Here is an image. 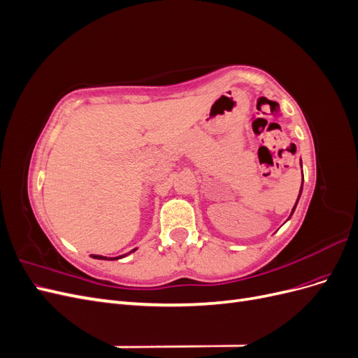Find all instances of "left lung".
I'll return each instance as SVG.
<instances>
[{
	"label": "left lung",
	"mask_w": 358,
	"mask_h": 358,
	"mask_svg": "<svg viewBox=\"0 0 358 358\" xmlns=\"http://www.w3.org/2000/svg\"><path fill=\"white\" fill-rule=\"evenodd\" d=\"M301 175H303V171H301ZM301 189H303V180H301V188H300V192H299V197H297L296 206H297V203H299V199H300V196H301ZM296 206H294V208H292V210H291V215H292V213H294V210H296Z\"/></svg>",
	"instance_id": "left-lung-1"
}]
</instances>
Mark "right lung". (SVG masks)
<instances>
[{
  "instance_id": "1",
  "label": "right lung",
  "mask_w": 358,
  "mask_h": 358,
  "mask_svg": "<svg viewBox=\"0 0 358 358\" xmlns=\"http://www.w3.org/2000/svg\"><path fill=\"white\" fill-rule=\"evenodd\" d=\"M137 249V248H136ZM136 249H133V251H129L128 254H131V252H134ZM128 254H124V255H119V257H115V258H107V257H103V255H91L92 258H96V259H119V258H122V257H125V255H128Z\"/></svg>"
}]
</instances>
